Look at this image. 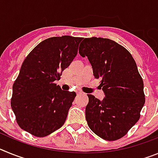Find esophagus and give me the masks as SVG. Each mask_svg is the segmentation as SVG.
<instances>
[{"label":"esophagus","instance_id":"34e87169","mask_svg":"<svg viewBox=\"0 0 158 158\" xmlns=\"http://www.w3.org/2000/svg\"><path fill=\"white\" fill-rule=\"evenodd\" d=\"M81 93H82L81 92V91H77V95L81 94Z\"/></svg>","mask_w":158,"mask_h":158}]
</instances>
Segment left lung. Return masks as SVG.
<instances>
[{
  "label": "left lung",
  "mask_w": 158,
  "mask_h": 158,
  "mask_svg": "<svg viewBox=\"0 0 158 158\" xmlns=\"http://www.w3.org/2000/svg\"><path fill=\"white\" fill-rule=\"evenodd\" d=\"M80 47L79 54L88 58L105 94L103 100L88 95V125L104 140L121 139L139 121L146 101L136 62L126 48L109 39L85 38Z\"/></svg>",
  "instance_id": "8db88e82"
}]
</instances>
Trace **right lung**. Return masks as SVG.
I'll list each match as a JSON object with an SVG mask.
<instances>
[{
  "label": "right lung",
  "instance_id": "obj_1",
  "mask_svg": "<svg viewBox=\"0 0 158 158\" xmlns=\"http://www.w3.org/2000/svg\"><path fill=\"white\" fill-rule=\"evenodd\" d=\"M83 38L64 35L43 40L25 58L12 86L11 107L21 129L45 137L65 123L76 96L55 81L70 65Z\"/></svg>",
  "mask_w": 158,
  "mask_h": 158
}]
</instances>
